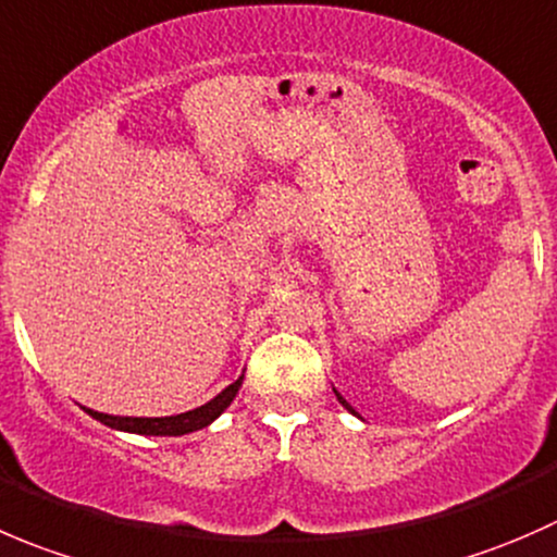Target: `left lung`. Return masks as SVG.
I'll list each match as a JSON object with an SVG mask.
<instances>
[{"mask_svg": "<svg viewBox=\"0 0 557 557\" xmlns=\"http://www.w3.org/2000/svg\"><path fill=\"white\" fill-rule=\"evenodd\" d=\"M335 395H338V393H335ZM338 400H341V406H344V409H349V411H351V414H357V411H355V409H351V406H349V404H346V400H344V398H341V395H338Z\"/></svg>", "mask_w": 557, "mask_h": 557, "instance_id": "1", "label": "left lung"}]
</instances>
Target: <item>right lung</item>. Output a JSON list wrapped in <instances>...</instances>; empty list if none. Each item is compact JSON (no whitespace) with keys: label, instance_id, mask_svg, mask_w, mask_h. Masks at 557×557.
<instances>
[{"label":"right lung","instance_id":"obj_1","mask_svg":"<svg viewBox=\"0 0 557 557\" xmlns=\"http://www.w3.org/2000/svg\"><path fill=\"white\" fill-rule=\"evenodd\" d=\"M240 382H244V376H240L238 382L230 384L227 389H222L216 398L208 400L206 406L186 411V414H175V417H110V414H99V411H91V409H86V414H91L94 420H99L102 425L115 428V431L140 433V436H184V433L200 431V428L211 425V422L216 420V417L222 414V411L227 409L230 404H233V398L238 395V389H240Z\"/></svg>","mask_w":557,"mask_h":557}]
</instances>
